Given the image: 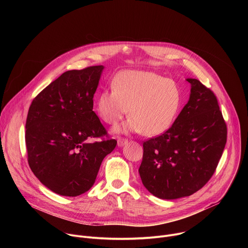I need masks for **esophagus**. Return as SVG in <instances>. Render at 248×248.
<instances>
[{
  "label": "esophagus",
  "instance_id": "1",
  "mask_svg": "<svg viewBox=\"0 0 248 248\" xmlns=\"http://www.w3.org/2000/svg\"><path fill=\"white\" fill-rule=\"evenodd\" d=\"M127 143V139H125V138H123V137H121V138H119L118 139V146L119 147H123L124 144H126Z\"/></svg>",
  "mask_w": 248,
  "mask_h": 248
}]
</instances>
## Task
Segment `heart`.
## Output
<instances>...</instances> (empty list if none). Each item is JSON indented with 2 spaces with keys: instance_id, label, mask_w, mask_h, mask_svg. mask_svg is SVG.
<instances>
[{
  "instance_id": "b5f03b06",
  "label": "heart",
  "mask_w": 248,
  "mask_h": 248,
  "mask_svg": "<svg viewBox=\"0 0 248 248\" xmlns=\"http://www.w3.org/2000/svg\"><path fill=\"white\" fill-rule=\"evenodd\" d=\"M182 105V92L174 81L147 70L127 69L113 79V88L96 98V112L110 125L128 113V122L116 132H141L144 136L163 134L173 124Z\"/></svg>"
}]
</instances>
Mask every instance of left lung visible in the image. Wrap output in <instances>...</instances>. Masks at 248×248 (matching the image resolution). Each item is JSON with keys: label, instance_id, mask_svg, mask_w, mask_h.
I'll return each instance as SVG.
<instances>
[{"label": "left lung", "instance_id": "1", "mask_svg": "<svg viewBox=\"0 0 248 248\" xmlns=\"http://www.w3.org/2000/svg\"><path fill=\"white\" fill-rule=\"evenodd\" d=\"M173 124L143 143L139 167L146 189L161 199H178L202 188L215 172L227 142V125L217 97L195 78Z\"/></svg>", "mask_w": 248, "mask_h": 248}]
</instances>
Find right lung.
<instances>
[{
  "instance_id": "add662e5",
  "label": "right lung",
  "mask_w": 248,
  "mask_h": 248,
  "mask_svg": "<svg viewBox=\"0 0 248 248\" xmlns=\"http://www.w3.org/2000/svg\"><path fill=\"white\" fill-rule=\"evenodd\" d=\"M103 65L67 70L35 97L25 124L28 164L50 190L78 196L95 183L103 159L117 145L93 111Z\"/></svg>"
}]
</instances>
